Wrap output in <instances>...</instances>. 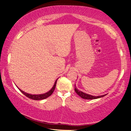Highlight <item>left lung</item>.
Instances as JSON below:
<instances>
[{"mask_svg":"<svg viewBox=\"0 0 131 131\" xmlns=\"http://www.w3.org/2000/svg\"><path fill=\"white\" fill-rule=\"evenodd\" d=\"M74 90H75V92L77 94V95H79L81 97H82V99H87V100L96 99L103 97L107 95V94H105V95H100V96H92L91 95L86 94V93L83 92L82 91H80V90H78V89L76 88V86H75V85H74Z\"/></svg>","mask_w":131,"mask_h":131,"instance_id":"8db88e82","label":"left lung"}]
</instances>
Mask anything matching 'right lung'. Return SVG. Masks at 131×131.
<instances>
[{"mask_svg":"<svg viewBox=\"0 0 131 131\" xmlns=\"http://www.w3.org/2000/svg\"><path fill=\"white\" fill-rule=\"evenodd\" d=\"M57 80L55 81V83L54 84V85L53 86V88H52L50 90H49V91L47 92L44 93V94H38V95H32V94H28L27 92H25L24 91H23L22 90H21L19 88H18V89L20 90V91H21L22 94H24L26 96L28 97V98L31 99L32 100H43V99H46L47 97H48L49 96H50L53 94V92H54L55 88H56V84H57Z\"/></svg>","mask_w":131,"mask_h":131,"instance_id":"right-lung-1","label":"right lung"}]
</instances>
